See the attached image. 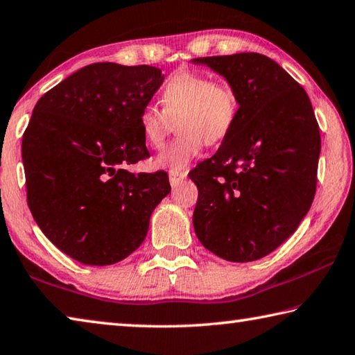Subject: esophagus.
Returning <instances> with one entry per match:
<instances>
[{
  "label": "esophagus",
  "mask_w": 355,
  "mask_h": 355,
  "mask_svg": "<svg viewBox=\"0 0 355 355\" xmlns=\"http://www.w3.org/2000/svg\"><path fill=\"white\" fill-rule=\"evenodd\" d=\"M187 178V171H170V184L171 187H176L179 182H182Z\"/></svg>",
  "instance_id": "esophagus-1"
}]
</instances>
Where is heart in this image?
Returning <instances> with one entry per match:
<instances>
[{"label": "heart", "instance_id": "heart-1", "mask_svg": "<svg viewBox=\"0 0 355 355\" xmlns=\"http://www.w3.org/2000/svg\"><path fill=\"white\" fill-rule=\"evenodd\" d=\"M162 109L148 104L139 115L146 146L159 149L174 123L179 134L157 157L154 166L185 171L206 143L215 145L232 132L240 112L237 90L209 74L179 70L165 80L160 92Z\"/></svg>", "mask_w": 355, "mask_h": 355}]
</instances>
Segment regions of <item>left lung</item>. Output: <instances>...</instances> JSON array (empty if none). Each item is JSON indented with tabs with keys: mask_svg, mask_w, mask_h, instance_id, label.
<instances>
[{
	"mask_svg": "<svg viewBox=\"0 0 355 355\" xmlns=\"http://www.w3.org/2000/svg\"><path fill=\"white\" fill-rule=\"evenodd\" d=\"M239 93L237 123L212 157L189 173L198 187L196 237L229 262L281 246L312 206L321 151L306 90L259 53L198 58Z\"/></svg>",
	"mask_w": 355,
	"mask_h": 355,
	"instance_id": "left-lung-1",
	"label": "left lung"
}]
</instances>
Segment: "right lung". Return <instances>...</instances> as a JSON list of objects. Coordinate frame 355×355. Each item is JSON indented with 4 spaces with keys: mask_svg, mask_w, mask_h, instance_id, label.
Wrapping results in <instances>:
<instances>
[{
    "mask_svg": "<svg viewBox=\"0 0 355 355\" xmlns=\"http://www.w3.org/2000/svg\"><path fill=\"white\" fill-rule=\"evenodd\" d=\"M162 83L155 67L99 62L35 104L21 143L28 206L49 241L80 263L126 259L170 193L165 171L126 170L149 157L139 115Z\"/></svg>",
    "mask_w": 355,
    "mask_h": 355,
    "instance_id": "add662e5",
    "label": "right lung"
}]
</instances>
